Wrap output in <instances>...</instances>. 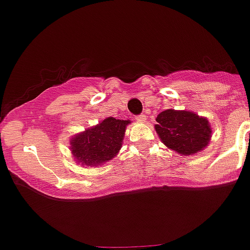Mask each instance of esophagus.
Instances as JSON below:
<instances>
[{
	"label": "esophagus",
	"instance_id": "34e87169",
	"mask_svg": "<svg viewBox=\"0 0 250 250\" xmlns=\"http://www.w3.org/2000/svg\"><path fill=\"white\" fill-rule=\"evenodd\" d=\"M136 121L140 123H143V122H146V114L145 113H142V114H140V116L136 117Z\"/></svg>",
	"mask_w": 250,
	"mask_h": 250
}]
</instances>
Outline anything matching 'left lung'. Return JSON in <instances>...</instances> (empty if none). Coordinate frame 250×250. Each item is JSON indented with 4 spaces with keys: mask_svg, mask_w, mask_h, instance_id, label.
Here are the masks:
<instances>
[{
    "mask_svg": "<svg viewBox=\"0 0 250 250\" xmlns=\"http://www.w3.org/2000/svg\"><path fill=\"white\" fill-rule=\"evenodd\" d=\"M155 129L165 146L190 156L205 149L211 140V125L205 117L190 110L166 109L156 118Z\"/></svg>",
    "mask_w": 250,
    "mask_h": 250,
    "instance_id": "8db88e82",
    "label": "left lung"
}]
</instances>
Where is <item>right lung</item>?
I'll list each match as a JSON object with an SVG mask.
<instances>
[{"instance_id": "add662e5", "label": "right lung", "mask_w": 250, "mask_h": 250, "mask_svg": "<svg viewBox=\"0 0 250 250\" xmlns=\"http://www.w3.org/2000/svg\"><path fill=\"white\" fill-rule=\"evenodd\" d=\"M129 123V119L108 117L97 125L71 136L69 147L74 161L83 167H97L109 162L122 148Z\"/></svg>"}]
</instances>
